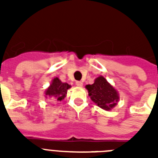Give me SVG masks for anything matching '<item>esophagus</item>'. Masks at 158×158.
I'll return each instance as SVG.
<instances>
[{
	"label": "esophagus",
	"mask_w": 158,
	"mask_h": 158,
	"mask_svg": "<svg viewBox=\"0 0 158 158\" xmlns=\"http://www.w3.org/2000/svg\"><path fill=\"white\" fill-rule=\"evenodd\" d=\"M75 84H76L77 86H79V87L83 86V83H82L81 81H76L75 82Z\"/></svg>",
	"instance_id": "obj_1"
}]
</instances>
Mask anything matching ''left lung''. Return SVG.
Wrapping results in <instances>:
<instances>
[{"mask_svg": "<svg viewBox=\"0 0 158 158\" xmlns=\"http://www.w3.org/2000/svg\"><path fill=\"white\" fill-rule=\"evenodd\" d=\"M86 89L92 101L104 110L112 109L119 101L116 90L102 76L97 78L91 85H87Z\"/></svg>", "mask_w": 158, "mask_h": 158, "instance_id": "1", "label": "left lung"}]
</instances>
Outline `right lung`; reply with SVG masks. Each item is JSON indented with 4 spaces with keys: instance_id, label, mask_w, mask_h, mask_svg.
<instances>
[{
    "instance_id": "obj_1",
    "label": "right lung",
    "mask_w": 158,
    "mask_h": 158,
    "mask_svg": "<svg viewBox=\"0 0 158 158\" xmlns=\"http://www.w3.org/2000/svg\"><path fill=\"white\" fill-rule=\"evenodd\" d=\"M70 88L66 83H62L58 78H55L51 84L50 87L47 89L45 94L46 98L50 97L52 98L56 99L57 101H62L65 98L67 94V90Z\"/></svg>"
}]
</instances>
